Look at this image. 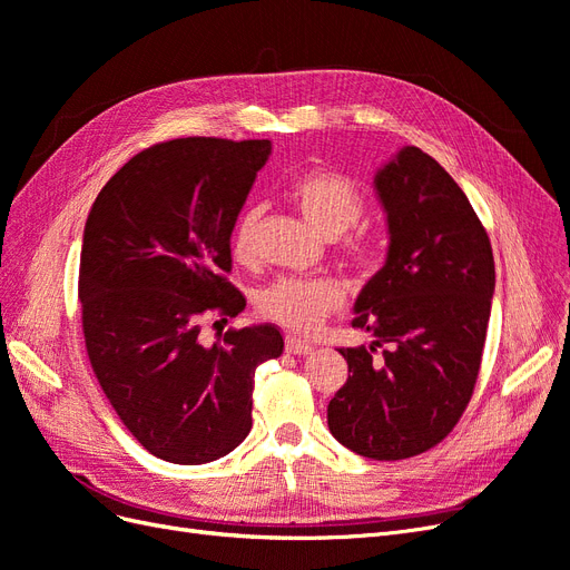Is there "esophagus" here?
Here are the masks:
<instances>
[{"label": "esophagus", "instance_id": "esophagus-1", "mask_svg": "<svg viewBox=\"0 0 570 570\" xmlns=\"http://www.w3.org/2000/svg\"><path fill=\"white\" fill-rule=\"evenodd\" d=\"M285 350H287L289 354H308L314 347H312V344H308L306 340L297 337V335H287V337H285Z\"/></svg>", "mask_w": 570, "mask_h": 570}]
</instances>
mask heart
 <instances>
[{"mask_svg":"<svg viewBox=\"0 0 570 570\" xmlns=\"http://www.w3.org/2000/svg\"><path fill=\"white\" fill-rule=\"evenodd\" d=\"M287 199L323 237H340L366 216L368 199L352 178L333 170H308L287 185ZM256 212L239 216L233 233V256L254 264ZM340 254L354 271H371L381 258V239L371 230H354L342 239ZM344 302V289L333 278L283 275L258 295V314L297 333H312Z\"/></svg>","mask_w":570,"mask_h":570,"instance_id":"1","label":"heart"}]
</instances>
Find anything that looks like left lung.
Wrapping results in <instances>:
<instances>
[{"label":"left lung","mask_w":570,"mask_h":570,"mask_svg":"<svg viewBox=\"0 0 570 570\" xmlns=\"http://www.w3.org/2000/svg\"><path fill=\"white\" fill-rule=\"evenodd\" d=\"M390 223L387 264L361 289L352 327L371 347H342L347 383L327 428L347 450L400 461L433 450L469 406L485 347L494 256L454 178L419 147L375 176Z\"/></svg>","instance_id":"1"}]
</instances>
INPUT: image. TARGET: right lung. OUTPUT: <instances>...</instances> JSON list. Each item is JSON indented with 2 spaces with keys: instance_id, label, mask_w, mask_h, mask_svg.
<instances>
[{
  "instance_id": "right-lung-1",
  "label": "right lung",
  "mask_w": 570,
  "mask_h": 570,
  "mask_svg": "<svg viewBox=\"0 0 570 570\" xmlns=\"http://www.w3.org/2000/svg\"><path fill=\"white\" fill-rule=\"evenodd\" d=\"M268 140L178 137L142 149L101 187L85 223L80 321L101 392L157 459L197 465L249 435L254 371L283 354L275 325L204 323L245 308L230 235Z\"/></svg>"
}]
</instances>
